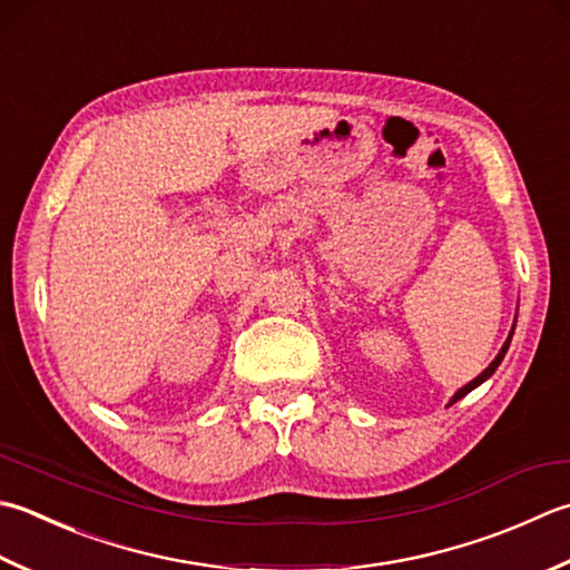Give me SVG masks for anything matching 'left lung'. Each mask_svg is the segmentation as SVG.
<instances>
[{
    "label": "left lung",
    "mask_w": 570,
    "mask_h": 570,
    "mask_svg": "<svg viewBox=\"0 0 570 570\" xmlns=\"http://www.w3.org/2000/svg\"><path fill=\"white\" fill-rule=\"evenodd\" d=\"M511 336H514V331H511ZM511 336L507 338V343H504V345H501V351H499V355H497V358L492 361V365H489V367H487V371H484L482 375H479V377H474V381H472V383H466V385H464L462 390H456V395L452 397V403H456V400H460V397H464L466 393H472V390H474L476 385H482V383L487 381V377H489V375H492V373L497 371V367H499V363H501V361H504V355H507V351H509V343H511ZM452 403H450V405H452Z\"/></svg>",
    "instance_id": "obj_1"
}]
</instances>
